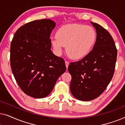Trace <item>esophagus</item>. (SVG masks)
I'll list each match as a JSON object with an SVG mask.
<instances>
[{"instance_id":"esophagus-1","label":"esophagus","mask_w":125,"mask_h":125,"mask_svg":"<svg viewBox=\"0 0 125 125\" xmlns=\"http://www.w3.org/2000/svg\"><path fill=\"white\" fill-rule=\"evenodd\" d=\"M65 65H66V69H68V65H69V62H68V61H65Z\"/></svg>"}]
</instances>
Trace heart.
<instances>
[{
	"mask_svg": "<svg viewBox=\"0 0 125 125\" xmlns=\"http://www.w3.org/2000/svg\"><path fill=\"white\" fill-rule=\"evenodd\" d=\"M51 44L56 53L61 54L66 46V51L71 59L80 60L86 57L92 50L97 40V33L91 26L68 24L60 28Z\"/></svg>",
	"mask_w": 125,
	"mask_h": 125,
	"instance_id": "heart-1",
	"label": "heart"
}]
</instances>
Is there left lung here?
<instances>
[{
    "label": "left lung",
    "mask_w": 125,
    "mask_h": 125,
    "mask_svg": "<svg viewBox=\"0 0 125 125\" xmlns=\"http://www.w3.org/2000/svg\"><path fill=\"white\" fill-rule=\"evenodd\" d=\"M90 23L97 33L93 49L81 60L70 63L68 69L72 76V94L83 101L97 98L106 89L113 76L117 56L109 32L98 24Z\"/></svg>",
    "instance_id": "obj_1"
}]
</instances>
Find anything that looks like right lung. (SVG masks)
Returning a JSON list of instances; mask_svg holds the SVG:
<instances>
[{
    "label": "right lung",
    "instance_id": "right-lung-1",
    "mask_svg": "<svg viewBox=\"0 0 125 125\" xmlns=\"http://www.w3.org/2000/svg\"><path fill=\"white\" fill-rule=\"evenodd\" d=\"M55 27L51 19L34 20L20 27L11 42L12 72L24 93L33 98L48 95L66 71L64 59L51 50L49 38Z\"/></svg>",
    "mask_w": 125,
    "mask_h": 125
}]
</instances>
